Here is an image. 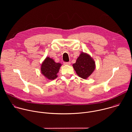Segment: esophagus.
<instances>
[{
  "label": "esophagus",
  "mask_w": 132,
  "mask_h": 132,
  "mask_svg": "<svg viewBox=\"0 0 132 132\" xmlns=\"http://www.w3.org/2000/svg\"><path fill=\"white\" fill-rule=\"evenodd\" d=\"M64 64L65 65H68L70 64V63L69 62H64Z\"/></svg>",
  "instance_id": "1"
}]
</instances>
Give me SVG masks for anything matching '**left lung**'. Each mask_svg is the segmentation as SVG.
<instances>
[{"mask_svg":"<svg viewBox=\"0 0 132 132\" xmlns=\"http://www.w3.org/2000/svg\"><path fill=\"white\" fill-rule=\"evenodd\" d=\"M73 67L80 77L87 79L95 70V63L88 54L82 53L73 64Z\"/></svg>","mask_w":132,"mask_h":132,"instance_id":"obj_1","label":"left lung"}]
</instances>
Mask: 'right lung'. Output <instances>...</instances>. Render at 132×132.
Here are the masks:
<instances>
[{
	"label": "right lung",
	"mask_w": 132,
	"mask_h": 132,
	"mask_svg": "<svg viewBox=\"0 0 132 132\" xmlns=\"http://www.w3.org/2000/svg\"><path fill=\"white\" fill-rule=\"evenodd\" d=\"M61 64L56 63L50 57H46L41 65V72L44 76L50 80L57 78Z\"/></svg>",
	"instance_id": "add662e5"
}]
</instances>
